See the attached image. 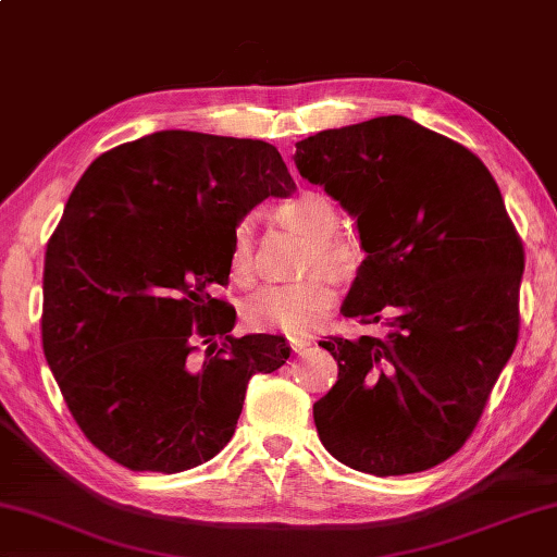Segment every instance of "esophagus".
<instances>
[{
    "label": "esophagus",
    "instance_id": "obj_1",
    "mask_svg": "<svg viewBox=\"0 0 557 557\" xmlns=\"http://www.w3.org/2000/svg\"><path fill=\"white\" fill-rule=\"evenodd\" d=\"M312 344V337H298V339H290V349L296 354H302Z\"/></svg>",
    "mask_w": 557,
    "mask_h": 557
}]
</instances>
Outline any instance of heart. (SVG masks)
Returning <instances> with one entry per match:
<instances>
[{"instance_id":"heart-1","label":"heart","mask_w":557,"mask_h":557,"mask_svg":"<svg viewBox=\"0 0 557 557\" xmlns=\"http://www.w3.org/2000/svg\"><path fill=\"white\" fill-rule=\"evenodd\" d=\"M281 225L296 230L308 237L310 249L306 269H327L330 274L346 278L359 269L361 249L351 237L339 235V213L322 191H300L298 196L281 201L274 208ZM230 274L237 283H247L255 276V227L249 220H239L230 237ZM337 300V290L327 274H314L306 281L288 286L261 288L247 300L245 320L257 330H274L298 337L308 334Z\"/></svg>"}]
</instances>
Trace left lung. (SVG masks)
I'll return each mask as SVG.
<instances>
[{"label":"left lung","mask_w":557,"mask_h":557,"mask_svg":"<svg viewBox=\"0 0 557 557\" xmlns=\"http://www.w3.org/2000/svg\"><path fill=\"white\" fill-rule=\"evenodd\" d=\"M293 160L359 225L366 259L344 318L387 327L320 342L339 366L312 407L320 442L377 478L444 463L519 339L523 247L499 186L463 145L405 115L314 133Z\"/></svg>","instance_id":"left-lung-1"}]
</instances>
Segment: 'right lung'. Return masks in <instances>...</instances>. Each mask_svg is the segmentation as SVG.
<instances>
[{"label":"right lung","mask_w":557,"mask_h":557,"mask_svg":"<svg viewBox=\"0 0 557 557\" xmlns=\"http://www.w3.org/2000/svg\"><path fill=\"white\" fill-rule=\"evenodd\" d=\"M296 191L264 140L160 131L99 154L70 194L44 269V351L84 436L115 463L182 473L235 434L274 334L233 337L213 298L251 208Z\"/></svg>","instance_id":"right-lung-1"}]
</instances>
